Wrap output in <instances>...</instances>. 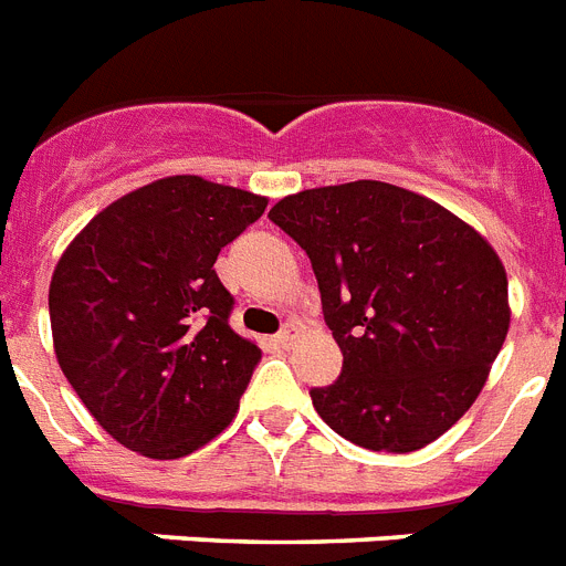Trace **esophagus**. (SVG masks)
<instances>
[{
    "label": "esophagus",
    "mask_w": 566,
    "mask_h": 566,
    "mask_svg": "<svg viewBox=\"0 0 566 566\" xmlns=\"http://www.w3.org/2000/svg\"><path fill=\"white\" fill-rule=\"evenodd\" d=\"M293 339H296V327H293V325H284L282 331L273 336V342L279 345V348H291Z\"/></svg>",
    "instance_id": "34e87169"
}]
</instances>
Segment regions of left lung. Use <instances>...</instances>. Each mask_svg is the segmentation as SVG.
Masks as SVG:
<instances>
[{
  "label": "left lung",
  "instance_id": "1",
  "mask_svg": "<svg viewBox=\"0 0 566 566\" xmlns=\"http://www.w3.org/2000/svg\"><path fill=\"white\" fill-rule=\"evenodd\" d=\"M307 253L342 374L313 408L350 443L417 452L481 394L506 331V273L458 216L382 180L287 195L270 210Z\"/></svg>",
  "mask_w": 566,
  "mask_h": 566
}]
</instances>
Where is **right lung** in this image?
<instances>
[{
	"mask_svg": "<svg viewBox=\"0 0 566 566\" xmlns=\"http://www.w3.org/2000/svg\"><path fill=\"white\" fill-rule=\"evenodd\" d=\"M268 198L175 175L123 195L63 253L49 291L56 363L132 452L172 460L230 426L261 348L230 327L221 247Z\"/></svg>",
	"mask_w": 566,
	"mask_h": 566,
	"instance_id": "1",
	"label": "right lung"
}]
</instances>
